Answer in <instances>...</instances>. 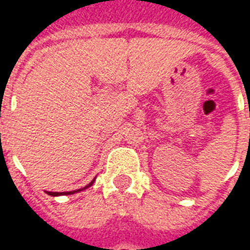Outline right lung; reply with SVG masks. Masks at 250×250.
<instances>
[{
  "mask_svg": "<svg viewBox=\"0 0 250 250\" xmlns=\"http://www.w3.org/2000/svg\"><path fill=\"white\" fill-rule=\"evenodd\" d=\"M94 182V180H93ZM93 182H91V183H88V186H86V187H83V188H79V190H77V191H68V192H64V194H74V192H78V191H82V190H84V188H87V187H90V186L93 185ZM49 195H52V196H56V195H64V194H63V192H48Z\"/></svg>",
  "mask_w": 250,
  "mask_h": 250,
  "instance_id": "right-lung-1",
  "label": "right lung"
}]
</instances>
